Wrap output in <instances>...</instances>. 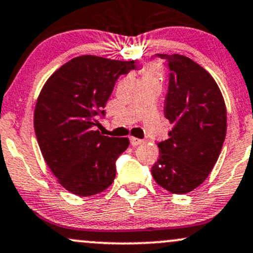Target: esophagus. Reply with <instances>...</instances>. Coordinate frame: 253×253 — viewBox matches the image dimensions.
Returning a JSON list of instances; mask_svg holds the SVG:
<instances>
[{"label":"esophagus","mask_w":253,"mask_h":253,"mask_svg":"<svg viewBox=\"0 0 253 253\" xmlns=\"http://www.w3.org/2000/svg\"><path fill=\"white\" fill-rule=\"evenodd\" d=\"M131 144L133 146H137V145H140V144H143L144 143V140H141V139H138V138H134V137H131Z\"/></svg>","instance_id":"1"}]
</instances>
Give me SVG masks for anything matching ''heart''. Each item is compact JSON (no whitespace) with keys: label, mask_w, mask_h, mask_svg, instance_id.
<instances>
[{"label":"heart","mask_w":253,"mask_h":253,"mask_svg":"<svg viewBox=\"0 0 253 253\" xmlns=\"http://www.w3.org/2000/svg\"><path fill=\"white\" fill-rule=\"evenodd\" d=\"M160 74V67L158 66H150V67L143 69V80H152L157 79V76Z\"/></svg>","instance_id":"heart-1"}]
</instances>
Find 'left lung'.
<instances>
[{
	"label": "left lung",
	"instance_id": "left-lung-1",
	"mask_svg": "<svg viewBox=\"0 0 253 253\" xmlns=\"http://www.w3.org/2000/svg\"><path fill=\"white\" fill-rule=\"evenodd\" d=\"M169 67L165 116L174 125L167 140L158 143L160 157L151 173L158 185L184 194L203 184L223 145L227 112L213 78L188 57L157 54Z\"/></svg>",
	"mask_w": 253,
	"mask_h": 253
}]
</instances>
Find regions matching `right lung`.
<instances>
[{
  "instance_id": "right-lung-1",
  "label": "right lung",
  "mask_w": 253,
  "mask_h": 253,
  "mask_svg": "<svg viewBox=\"0 0 253 253\" xmlns=\"http://www.w3.org/2000/svg\"><path fill=\"white\" fill-rule=\"evenodd\" d=\"M134 61L83 55L46 80L35 108V132L46 165L66 190L80 197L103 192L116 175L115 162L128 138L102 135L98 115L116 80Z\"/></svg>"
}]
</instances>
